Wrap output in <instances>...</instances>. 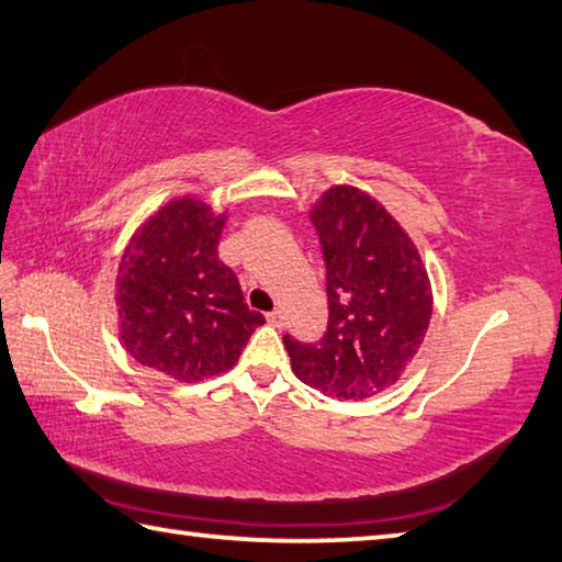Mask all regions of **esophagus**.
<instances>
[{
  "mask_svg": "<svg viewBox=\"0 0 562 562\" xmlns=\"http://www.w3.org/2000/svg\"><path fill=\"white\" fill-rule=\"evenodd\" d=\"M268 324L274 326V328H280L284 324V314L280 312V308H274V312L268 314Z\"/></svg>",
  "mask_w": 562,
  "mask_h": 562,
  "instance_id": "obj_1",
  "label": "esophagus"
}]
</instances>
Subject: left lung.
I'll return each instance as SVG.
<instances>
[{
    "label": "left lung",
    "instance_id": "8db88e82",
    "mask_svg": "<svg viewBox=\"0 0 562 562\" xmlns=\"http://www.w3.org/2000/svg\"><path fill=\"white\" fill-rule=\"evenodd\" d=\"M326 258L328 330L314 345L284 336L292 372L336 401L398 384L432 318V284L398 220L362 188L338 183L314 200Z\"/></svg>",
    "mask_w": 562,
    "mask_h": 562
}]
</instances>
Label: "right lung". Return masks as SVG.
Returning <instances> with one entry per match:
<instances>
[{"instance_id":"obj_1","label":"right lung","mask_w":562,"mask_h":562,"mask_svg":"<svg viewBox=\"0 0 562 562\" xmlns=\"http://www.w3.org/2000/svg\"><path fill=\"white\" fill-rule=\"evenodd\" d=\"M226 212L200 195L164 202L142 222L117 266V333L142 367L198 384L238 362L266 318L250 312L217 254Z\"/></svg>"}]
</instances>
